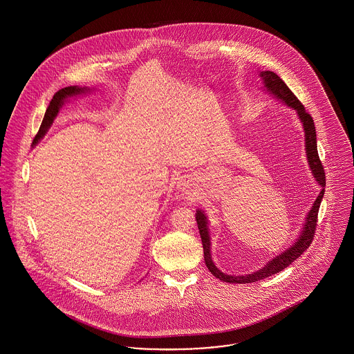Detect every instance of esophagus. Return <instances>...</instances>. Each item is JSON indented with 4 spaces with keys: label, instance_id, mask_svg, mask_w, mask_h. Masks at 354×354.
I'll return each instance as SVG.
<instances>
[{
    "label": "esophagus",
    "instance_id": "esophagus-1",
    "mask_svg": "<svg viewBox=\"0 0 354 354\" xmlns=\"http://www.w3.org/2000/svg\"><path fill=\"white\" fill-rule=\"evenodd\" d=\"M179 185H180V189H182V191H187V188H188V185H189V180H188V179H182Z\"/></svg>",
    "mask_w": 354,
    "mask_h": 354
}]
</instances>
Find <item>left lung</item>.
<instances>
[{
  "instance_id": "left-lung-1",
  "label": "left lung",
  "mask_w": 354,
  "mask_h": 354,
  "mask_svg": "<svg viewBox=\"0 0 354 354\" xmlns=\"http://www.w3.org/2000/svg\"><path fill=\"white\" fill-rule=\"evenodd\" d=\"M260 78L263 80L264 84V90H267L270 93L274 98L280 100L288 107L293 109L299 119L301 120L304 127V134H305V153H306V159H308V165L309 169L312 171L313 178L316 179V182L321 185L320 194L316 198V201L313 203L312 208L309 209L305 223H304L303 230L300 232V235L297 236L296 241L286 248L284 252L277 254L276 257L270 259V261L259 270L248 273V274H228L224 273L214 264L212 257H211V237H209V230H208V219L207 215L204 214L202 209H198L195 216H196V223H198V228L201 232L202 237L203 251H204V261L208 270L221 281L224 283H232V284H247V283H254L259 280H263L268 276H272L280 270L286 268L289 264H292L297 257L301 256V253L309 248L315 231H316V225H317V215H319V208H320L321 201L325 192V172L324 167L321 165L320 158H319V152H317V138H316V127H315V122L313 118L305 111V107L301 104V102L296 98V95L289 90V87L286 86V82L273 71H261L260 73Z\"/></svg>"
}]
</instances>
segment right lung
<instances>
[{"label":"right lung","mask_w":354,"mask_h":354,"mask_svg":"<svg viewBox=\"0 0 354 354\" xmlns=\"http://www.w3.org/2000/svg\"><path fill=\"white\" fill-rule=\"evenodd\" d=\"M88 91H90L88 87H78V86H68V87L61 88L59 91H57L50 101V104H49L46 113H45V117L42 120L41 127H39V131L34 138V143H38V140H41L44 138V135L48 133V130L50 129L51 123L58 115L59 109L64 106V103L68 101V98L75 97V95H81V94L88 93Z\"/></svg>","instance_id":"obj_1"}]
</instances>
